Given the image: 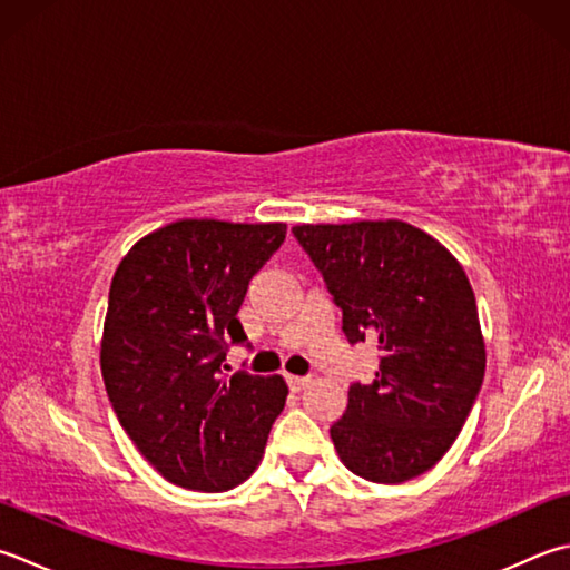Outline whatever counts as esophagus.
Segmentation results:
<instances>
[{"mask_svg": "<svg viewBox=\"0 0 570 570\" xmlns=\"http://www.w3.org/2000/svg\"><path fill=\"white\" fill-rule=\"evenodd\" d=\"M286 383L292 390H304L311 385V377L308 375H286Z\"/></svg>", "mask_w": 570, "mask_h": 570, "instance_id": "34e87169", "label": "esophagus"}]
</instances>
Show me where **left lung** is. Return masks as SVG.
Segmentation results:
<instances>
[{
	"mask_svg": "<svg viewBox=\"0 0 570 570\" xmlns=\"http://www.w3.org/2000/svg\"><path fill=\"white\" fill-rule=\"evenodd\" d=\"M292 232L343 311L345 338L381 351L373 381L348 387V407L331 425L341 462L377 484L425 474L452 448L484 381V338L462 264L397 219Z\"/></svg>",
	"mask_w": 570,
	"mask_h": 570,
	"instance_id": "1",
	"label": "left lung"
}]
</instances>
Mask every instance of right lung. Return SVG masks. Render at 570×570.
I'll return each mask as SVG.
<instances>
[{
	"instance_id": "add662e5",
	"label": "right lung",
	"mask_w": 570,
	"mask_h": 570,
	"mask_svg": "<svg viewBox=\"0 0 570 570\" xmlns=\"http://www.w3.org/2000/svg\"><path fill=\"white\" fill-rule=\"evenodd\" d=\"M286 225L180 219L132 247L110 282L100 373L122 430L167 482L227 492L262 462L288 387L222 371L237 311Z\"/></svg>"
}]
</instances>
